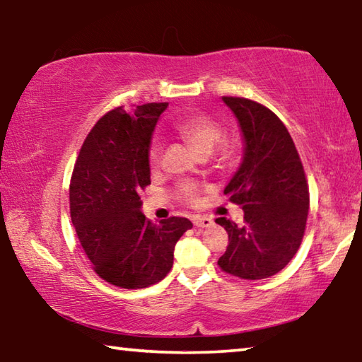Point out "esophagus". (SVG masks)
Here are the masks:
<instances>
[{"instance_id": "obj_1", "label": "esophagus", "mask_w": 362, "mask_h": 362, "mask_svg": "<svg viewBox=\"0 0 362 362\" xmlns=\"http://www.w3.org/2000/svg\"><path fill=\"white\" fill-rule=\"evenodd\" d=\"M193 223L198 226V228H209V226L214 225V220L206 216H196L193 217Z\"/></svg>"}]
</instances>
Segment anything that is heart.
<instances>
[{"instance_id": "obj_1", "label": "heart", "mask_w": 362, "mask_h": 362, "mask_svg": "<svg viewBox=\"0 0 362 362\" xmlns=\"http://www.w3.org/2000/svg\"><path fill=\"white\" fill-rule=\"evenodd\" d=\"M174 131L177 136L192 146L198 155H209L212 150L222 142L223 139V127L218 121L211 118L209 115L204 113H193L180 118L174 124ZM223 156H230V148L223 145L220 148ZM150 164L151 168L159 166V146L155 144L150 150ZM201 187L193 182H183L177 188L179 198L187 204H196L199 199Z\"/></svg>"}]
</instances>
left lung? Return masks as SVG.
<instances>
[{
  "instance_id": "1",
  "label": "left lung",
  "mask_w": 362,
  "mask_h": 362,
  "mask_svg": "<svg viewBox=\"0 0 362 362\" xmlns=\"http://www.w3.org/2000/svg\"><path fill=\"white\" fill-rule=\"evenodd\" d=\"M222 100L244 140L243 163L223 193L243 207L244 223L216 218L228 233L218 267L241 279H263L297 254L308 217V183L291 134L272 110L244 97Z\"/></svg>"
}]
</instances>
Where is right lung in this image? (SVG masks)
I'll use <instances>...</instances> for the list:
<instances>
[{"label": "right lung", "mask_w": 362, "mask_h": 362, "mask_svg": "<svg viewBox=\"0 0 362 362\" xmlns=\"http://www.w3.org/2000/svg\"><path fill=\"white\" fill-rule=\"evenodd\" d=\"M168 103H145L103 115L73 168L70 214L94 272L122 289H144L170 272L174 247L193 226L185 217L153 223L140 207L150 185V142Z\"/></svg>", "instance_id": "1"}]
</instances>
